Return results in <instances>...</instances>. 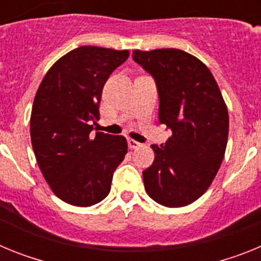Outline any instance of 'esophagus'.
Returning <instances> with one entry per match:
<instances>
[{
    "mask_svg": "<svg viewBox=\"0 0 261 261\" xmlns=\"http://www.w3.org/2000/svg\"><path fill=\"white\" fill-rule=\"evenodd\" d=\"M128 146H129V149H137V147L141 146V144L137 141H135V140H132V138H128Z\"/></svg>",
    "mask_w": 261,
    "mask_h": 261,
    "instance_id": "34e87169",
    "label": "esophagus"
}]
</instances>
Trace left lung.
<instances>
[{
  "label": "left lung",
  "instance_id": "8db88e82",
  "mask_svg": "<svg viewBox=\"0 0 261 261\" xmlns=\"http://www.w3.org/2000/svg\"><path fill=\"white\" fill-rule=\"evenodd\" d=\"M133 60L155 80L159 121L171 129L144 175L145 191L167 208L201 197L220 170L229 114L213 74L197 57L175 48L133 50Z\"/></svg>",
  "mask_w": 261,
  "mask_h": 261
}]
</instances>
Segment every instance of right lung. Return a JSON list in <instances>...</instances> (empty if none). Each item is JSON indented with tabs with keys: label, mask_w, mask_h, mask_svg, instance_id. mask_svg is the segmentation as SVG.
<instances>
[{
	"label": "right lung",
	"mask_w": 261,
	"mask_h": 261,
	"mask_svg": "<svg viewBox=\"0 0 261 261\" xmlns=\"http://www.w3.org/2000/svg\"><path fill=\"white\" fill-rule=\"evenodd\" d=\"M128 56V49L75 48L50 66L36 91L32 149L52 192L74 206L107 197L114 171L128 151L124 136L91 135L106 81Z\"/></svg>",
	"instance_id": "obj_1"
}]
</instances>
